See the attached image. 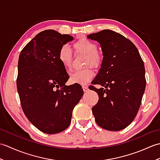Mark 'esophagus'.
<instances>
[{"instance_id":"obj_1","label":"esophagus","mask_w":160,"mask_h":160,"mask_svg":"<svg viewBox=\"0 0 160 160\" xmlns=\"http://www.w3.org/2000/svg\"><path fill=\"white\" fill-rule=\"evenodd\" d=\"M82 89H83V91H84V92H87V91H89V88H88V87H87L85 85L82 86Z\"/></svg>"}]
</instances>
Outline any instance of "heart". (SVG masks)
Returning <instances> with one entry per match:
<instances>
[{"instance_id":"obj_1","label":"heart","mask_w":160,"mask_h":160,"mask_svg":"<svg viewBox=\"0 0 160 160\" xmlns=\"http://www.w3.org/2000/svg\"><path fill=\"white\" fill-rule=\"evenodd\" d=\"M74 50L77 53H80L87 56L85 66H91L94 68L100 67L102 58L98 52V46L95 42L91 40L83 38L78 40L73 44ZM58 58L60 63L67 71H69L72 69L73 53L71 49L67 45H64L61 47L58 52ZM94 73L91 68L76 71L70 76V82L80 84H86L92 79Z\"/></svg>"}]
</instances>
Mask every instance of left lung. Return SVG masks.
Instances as JSON below:
<instances>
[{
  "label": "left lung",
  "mask_w": 160,
  "mask_h": 160,
  "mask_svg": "<svg viewBox=\"0 0 160 160\" xmlns=\"http://www.w3.org/2000/svg\"><path fill=\"white\" fill-rule=\"evenodd\" d=\"M100 44L103 59L97 76L91 82L104 88L90 87L99 100L92 108L101 128L118 131L133 121L145 91L144 62L137 47L124 36L109 29L87 36Z\"/></svg>",
  "instance_id": "obj_1"
}]
</instances>
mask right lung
<instances>
[{"label":"right lung","mask_w":160,"mask_h":160,"mask_svg":"<svg viewBox=\"0 0 160 160\" xmlns=\"http://www.w3.org/2000/svg\"><path fill=\"white\" fill-rule=\"evenodd\" d=\"M73 36L53 29L38 33L20 53L16 80L24 113L43 132L55 134L69 127L75 106L83 96L79 84L67 86L69 76L58 58Z\"/></svg>","instance_id":"add662e5"}]
</instances>
